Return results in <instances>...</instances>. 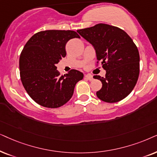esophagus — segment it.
<instances>
[{
	"instance_id": "1",
	"label": "esophagus",
	"mask_w": 157,
	"mask_h": 157,
	"mask_svg": "<svg viewBox=\"0 0 157 157\" xmlns=\"http://www.w3.org/2000/svg\"><path fill=\"white\" fill-rule=\"evenodd\" d=\"M85 78H86L87 80H88L90 81H92V80H93V77L92 76V75H85Z\"/></svg>"
}]
</instances>
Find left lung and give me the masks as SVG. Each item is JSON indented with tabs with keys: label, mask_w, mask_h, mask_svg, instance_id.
Segmentation results:
<instances>
[{
	"label": "left lung",
	"mask_w": 157,
	"mask_h": 157,
	"mask_svg": "<svg viewBox=\"0 0 157 157\" xmlns=\"http://www.w3.org/2000/svg\"><path fill=\"white\" fill-rule=\"evenodd\" d=\"M93 46L98 62L106 70L105 77L95 75L102 88L96 93L106 103H116L131 93L139 75V53L132 39L124 30L105 24L77 30Z\"/></svg>",
	"instance_id": "1"
}]
</instances>
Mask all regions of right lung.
I'll return each instance as SVG.
<instances>
[{"instance_id":"right-lung-1","label":"right lung","mask_w":157,"mask_h":157,"mask_svg":"<svg viewBox=\"0 0 157 157\" xmlns=\"http://www.w3.org/2000/svg\"><path fill=\"white\" fill-rule=\"evenodd\" d=\"M73 38H80L74 31L47 30L35 33L25 44L19 58L21 80L39 105L61 107L72 98L76 83L82 80L80 71L71 70L60 75L56 67L66 56L67 42Z\"/></svg>"}]
</instances>
